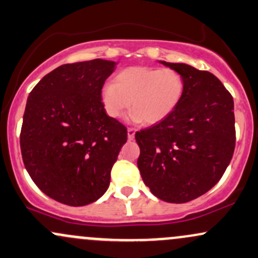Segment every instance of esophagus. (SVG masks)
Returning <instances> with one entry per match:
<instances>
[{"mask_svg":"<svg viewBox=\"0 0 258 258\" xmlns=\"http://www.w3.org/2000/svg\"><path fill=\"white\" fill-rule=\"evenodd\" d=\"M136 130L135 128H128L127 130V137H128V141H132L135 138Z\"/></svg>","mask_w":258,"mask_h":258,"instance_id":"1","label":"esophagus"}]
</instances>
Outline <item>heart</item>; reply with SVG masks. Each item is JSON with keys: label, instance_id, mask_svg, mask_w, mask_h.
Returning <instances> with one entry per match:
<instances>
[{"label": "heart", "instance_id": "obj_1", "mask_svg": "<svg viewBox=\"0 0 258 258\" xmlns=\"http://www.w3.org/2000/svg\"><path fill=\"white\" fill-rule=\"evenodd\" d=\"M185 94V79L172 69L134 66L114 77L101 89L106 114L120 118L131 106V118L146 124L165 120L176 110Z\"/></svg>", "mask_w": 258, "mask_h": 258}]
</instances>
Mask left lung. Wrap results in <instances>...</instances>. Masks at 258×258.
I'll return each mask as SVG.
<instances>
[{"label": "left lung", "instance_id": "8db88e82", "mask_svg": "<svg viewBox=\"0 0 258 258\" xmlns=\"http://www.w3.org/2000/svg\"><path fill=\"white\" fill-rule=\"evenodd\" d=\"M159 62L182 75L185 94L165 120L136 134L137 165L155 197L185 203L213 187L233 158L234 100L213 73Z\"/></svg>", "mask_w": 258, "mask_h": 258}]
</instances>
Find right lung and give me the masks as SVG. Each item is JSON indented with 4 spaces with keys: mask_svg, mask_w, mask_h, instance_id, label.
<instances>
[{
    "mask_svg": "<svg viewBox=\"0 0 258 258\" xmlns=\"http://www.w3.org/2000/svg\"><path fill=\"white\" fill-rule=\"evenodd\" d=\"M116 62L62 64L34 87L21 131L25 169L45 195L67 206L95 202L127 141V130L106 115L101 88Z\"/></svg>",
    "mask_w": 258,
    "mask_h": 258,
    "instance_id": "obj_1",
    "label": "right lung"
}]
</instances>
